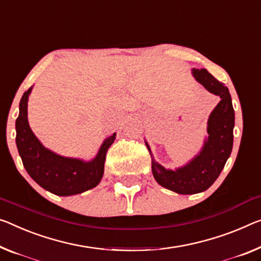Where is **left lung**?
<instances>
[{"label": "left lung", "mask_w": 261, "mask_h": 261, "mask_svg": "<svg viewBox=\"0 0 261 261\" xmlns=\"http://www.w3.org/2000/svg\"><path fill=\"white\" fill-rule=\"evenodd\" d=\"M191 73L204 89L220 98L207 119V135L202 149L187 164L171 170L155 161L149 144L144 140L151 156V171L156 182L181 195L209 189L222 172L233 146L234 111L228 89L205 69H192Z\"/></svg>", "instance_id": "left-lung-1"}]
</instances>
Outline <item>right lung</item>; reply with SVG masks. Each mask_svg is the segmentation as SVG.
Wrapping results in <instances>:
<instances>
[{
    "mask_svg": "<svg viewBox=\"0 0 261 261\" xmlns=\"http://www.w3.org/2000/svg\"><path fill=\"white\" fill-rule=\"evenodd\" d=\"M31 91L33 86L24 92L16 119V146L28 174L43 189L57 196L78 195L97 187L103 175L106 153L117 133L103 140L91 161L58 155L44 147L29 126L28 100Z\"/></svg>",
    "mask_w": 261,
    "mask_h": 261,
    "instance_id": "right-lung-1",
    "label": "right lung"
}]
</instances>
